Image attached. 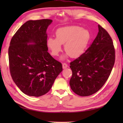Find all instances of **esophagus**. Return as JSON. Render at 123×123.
Here are the masks:
<instances>
[{
  "label": "esophagus",
  "instance_id": "obj_1",
  "mask_svg": "<svg viewBox=\"0 0 123 123\" xmlns=\"http://www.w3.org/2000/svg\"><path fill=\"white\" fill-rule=\"evenodd\" d=\"M67 67H68V65L66 63L62 64V68H63V69H66V68H67Z\"/></svg>",
  "mask_w": 123,
  "mask_h": 123
}]
</instances>
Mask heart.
I'll return each instance as SVG.
<instances>
[{
	"mask_svg": "<svg viewBox=\"0 0 123 123\" xmlns=\"http://www.w3.org/2000/svg\"><path fill=\"white\" fill-rule=\"evenodd\" d=\"M91 39V34L88 29L78 26H67L57 29L56 38L49 37L47 45L52 55L58 56L62 50V45L64 44L66 56L77 58L84 54Z\"/></svg>",
	"mask_w": 123,
	"mask_h": 123,
	"instance_id": "heart-1",
	"label": "heart"
}]
</instances>
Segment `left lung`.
<instances>
[{
	"mask_svg": "<svg viewBox=\"0 0 123 123\" xmlns=\"http://www.w3.org/2000/svg\"><path fill=\"white\" fill-rule=\"evenodd\" d=\"M99 32L88 49L70 63L72 76L69 85L81 97L94 94L109 78L115 62L113 42L106 31L98 25Z\"/></svg>",
	"mask_w": 123,
	"mask_h": 123,
	"instance_id": "8db88e82",
	"label": "left lung"
}]
</instances>
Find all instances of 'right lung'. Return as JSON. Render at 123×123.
I'll return each mask as SVG.
<instances>
[{"mask_svg": "<svg viewBox=\"0 0 123 123\" xmlns=\"http://www.w3.org/2000/svg\"><path fill=\"white\" fill-rule=\"evenodd\" d=\"M48 19L28 20L12 37L9 48L10 73L23 93L40 97L51 89L62 66L48 52Z\"/></svg>", "mask_w": 123, "mask_h": 123, "instance_id": "right-lung-1", "label": "right lung"}]
</instances>
